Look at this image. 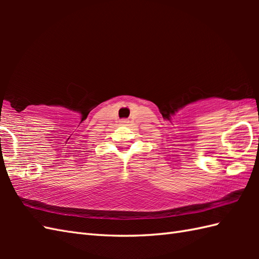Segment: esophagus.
<instances>
[{
    "mask_svg": "<svg viewBox=\"0 0 259 259\" xmlns=\"http://www.w3.org/2000/svg\"><path fill=\"white\" fill-rule=\"evenodd\" d=\"M121 122H122V123H128V120H125V119H123L122 121H121Z\"/></svg>",
    "mask_w": 259,
    "mask_h": 259,
    "instance_id": "1",
    "label": "esophagus"
}]
</instances>
